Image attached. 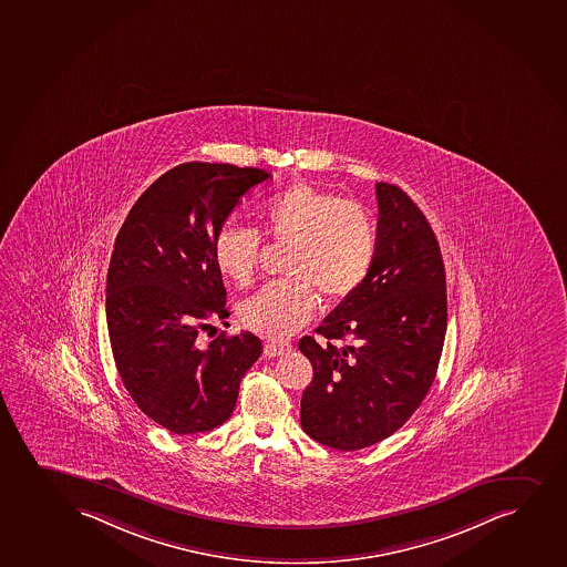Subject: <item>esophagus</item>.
Returning a JSON list of instances; mask_svg holds the SVG:
<instances>
[{
  "label": "esophagus",
  "instance_id": "1",
  "mask_svg": "<svg viewBox=\"0 0 567 567\" xmlns=\"http://www.w3.org/2000/svg\"><path fill=\"white\" fill-rule=\"evenodd\" d=\"M288 351H292V343H287V341H271V343L264 347V354L267 359H274L279 354L288 353Z\"/></svg>",
  "mask_w": 567,
  "mask_h": 567
}]
</instances>
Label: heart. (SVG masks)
<instances>
[{"mask_svg": "<svg viewBox=\"0 0 567 567\" xmlns=\"http://www.w3.org/2000/svg\"><path fill=\"white\" fill-rule=\"evenodd\" d=\"M266 234L290 245L285 271L290 279L271 282L240 306V320L269 340H285L307 324L317 309V292L340 301L359 290L375 258V227L367 208L340 200L309 184H293L260 207ZM261 237L240 224H224L214 237L216 266L240 287L256 274Z\"/></svg>", "mask_w": 567, "mask_h": 567, "instance_id": "heart-1", "label": "heart"}]
</instances>
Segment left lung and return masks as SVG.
<instances>
[{"mask_svg":"<svg viewBox=\"0 0 567 567\" xmlns=\"http://www.w3.org/2000/svg\"><path fill=\"white\" fill-rule=\"evenodd\" d=\"M378 245L367 280L300 340L313 364L301 394V429L353 452L404 425L433 385L447 324L439 240L399 186L378 182ZM347 341L338 348L336 342Z\"/></svg>","mask_w":567,"mask_h":567,"instance_id":"obj_1","label":"left lung"}]
</instances>
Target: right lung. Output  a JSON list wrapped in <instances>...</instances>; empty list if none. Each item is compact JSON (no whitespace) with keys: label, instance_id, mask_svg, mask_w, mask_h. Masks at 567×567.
Returning <instances> with one entry per match:
<instances>
[{"label":"right lung","instance_id":"obj_1","mask_svg":"<svg viewBox=\"0 0 567 567\" xmlns=\"http://www.w3.org/2000/svg\"><path fill=\"white\" fill-rule=\"evenodd\" d=\"M261 168L184 163L134 203L107 267L106 320L121 381L136 406L174 434L226 423L243 375L261 354L240 332L200 347V330L229 317L214 237Z\"/></svg>","mask_w":567,"mask_h":567}]
</instances>
